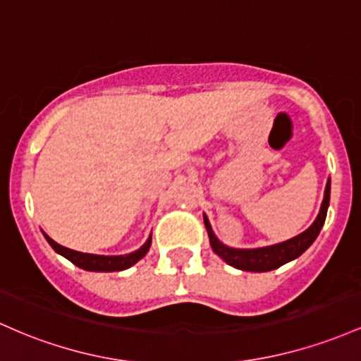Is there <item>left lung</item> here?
<instances>
[{
  "mask_svg": "<svg viewBox=\"0 0 361 361\" xmlns=\"http://www.w3.org/2000/svg\"><path fill=\"white\" fill-rule=\"evenodd\" d=\"M329 197H331V179H327L326 191H324V200L321 204V212H319L317 218L305 232H302L297 237L290 238V240L279 242V244L268 245V247H257V249H233L221 244L213 233L212 225H209L208 216H204V225L208 230L209 244L214 254H218L226 264L233 266V268L242 271H252V273H266V271H273L279 268V266L286 264V262L293 261L298 256H302L309 247L314 244L317 238L319 232H321L324 221H326L327 208H329Z\"/></svg>",
  "mask_w": 361,
  "mask_h": 361,
  "instance_id": "8db88e82",
  "label": "left lung"
}]
</instances>
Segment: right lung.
I'll list each match as a JSON object with an SVG mask.
<instances>
[{
  "mask_svg": "<svg viewBox=\"0 0 361 361\" xmlns=\"http://www.w3.org/2000/svg\"><path fill=\"white\" fill-rule=\"evenodd\" d=\"M46 240L49 242V245L56 252L61 254L63 257H66L68 261H71L73 264L78 266L85 271H100V273H109V271H123L131 268L133 264H136L140 259L147 256L149 250V245H152V237L145 242L140 249L135 250L131 254H124V256H97V254H87V252H78V250L68 249V247L59 245L58 242L52 240L51 237H47L44 233Z\"/></svg>",
  "mask_w": 361,
  "mask_h": 361,
  "instance_id": "obj_1",
  "label": "right lung"
}]
</instances>
